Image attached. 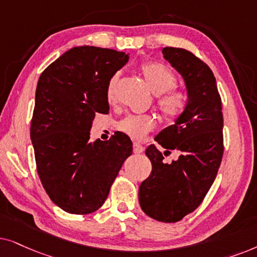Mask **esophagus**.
Segmentation results:
<instances>
[{
  "label": "esophagus",
  "instance_id": "esophagus-1",
  "mask_svg": "<svg viewBox=\"0 0 257 257\" xmlns=\"http://www.w3.org/2000/svg\"><path fill=\"white\" fill-rule=\"evenodd\" d=\"M143 150H145L143 146H141L138 142H134V145H133V152H134L135 154H141V153H143Z\"/></svg>",
  "mask_w": 257,
  "mask_h": 257
}]
</instances>
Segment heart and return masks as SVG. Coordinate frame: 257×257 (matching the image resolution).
I'll use <instances>...</instances> for the list:
<instances>
[{"mask_svg": "<svg viewBox=\"0 0 257 257\" xmlns=\"http://www.w3.org/2000/svg\"><path fill=\"white\" fill-rule=\"evenodd\" d=\"M141 73L153 93L159 95L156 103L160 111L167 119L179 118L187 108V95L176 90V76L173 71L161 63H146L141 67ZM117 76H112L107 88V100L115 98V85ZM155 128V119L152 115H128L117 123V129L129 138L142 140Z\"/></svg>", "mask_w": 257, "mask_h": 257, "instance_id": "b5f03b06", "label": "heart"}]
</instances>
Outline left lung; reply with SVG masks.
<instances>
[{"mask_svg": "<svg viewBox=\"0 0 257 257\" xmlns=\"http://www.w3.org/2000/svg\"><path fill=\"white\" fill-rule=\"evenodd\" d=\"M163 57L183 77L188 102L183 114L164 128L155 141L177 150L179 159L166 163L163 154L149 146L146 155L152 174L139 189L142 210L156 221L173 223L193 213L210 189L223 156V115L213 71L182 48L166 47Z\"/></svg>", "mask_w": 257, "mask_h": 257, "instance_id": "1", "label": "left lung"}]
</instances>
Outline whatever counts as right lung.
I'll list each match as a JSON object with an SVG mask.
<instances>
[{"instance_id": "1", "label": "right lung", "mask_w": 257, "mask_h": 257, "mask_svg": "<svg viewBox=\"0 0 257 257\" xmlns=\"http://www.w3.org/2000/svg\"><path fill=\"white\" fill-rule=\"evenodd\" d=\"M129 55L107 48H71L39 78L30 139L36 168L50 200L70 214H90L107 200L133 153L124 134L90 142L95 114L109 111V81Z\"/></svg>"}]
</instances>
